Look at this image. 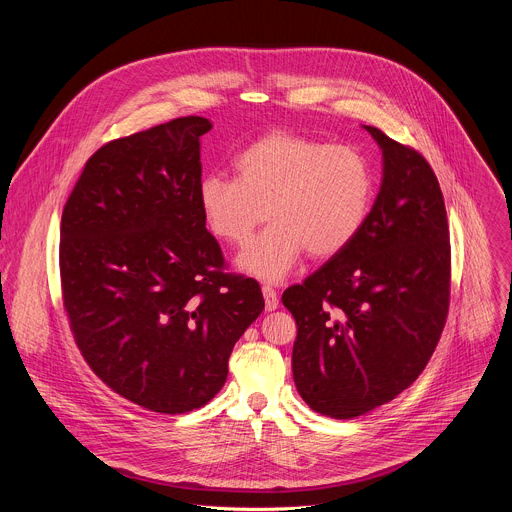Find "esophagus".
<instances>
[{"instance_id": "esophagus-1", "label": "esophagus", "mask_w": 512, "mask_h": 512, "mask_svg": "<svg viewBox=\"0 0 512 512\" xmlns=\"http://www.w3.org/2000/svg\"><path fill=\"white\" fill-rule=\"evenodd\" d=\"M263 298H265V310L273 312L279 306V298H277V291L271 285H263Z\"/></svg>"}]
</instances>
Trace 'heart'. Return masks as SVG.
<instances>
[{
  "label": "heart",
  "mask_w": 512,
  "mask_h": 512,
  "mask_svg": "<svg viewBox=\"0 0 512 512\" xmlns=\"http://www.w3.org/2000/svg\"><path fill=\"white\" fill-rule=\"evenodd\" d=\"M237 178L210 174L198 204L210 231L231 245L249 243L267 214L271 225L239 257V267L277 281L304 251L342 253L362 231L375 202L371 162L350 145L273 131L235 158Z\"/></svg>",
  "instance_id": "1"
}]
</instances>
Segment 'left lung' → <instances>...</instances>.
Listing matches in <instances>:
<instances>
[{"label": "left lung", "mask_w": 512, "mask_h": 512, "mask_svg": "<svg viewBox=\"0 0 512 512\" xmlns=\"http://www.w3.org/2000/svg\"><path fill=\"white\" fill-rule=\"evenodd\" d=\"M383 150V182L358 237L283 291L298 338L302 399L334 419L393 401L425 369L450 308V229L427 160L364 125Z\"/></svg>", "instance_id": "1"}]
</instances>
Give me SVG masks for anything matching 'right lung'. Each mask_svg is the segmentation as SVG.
<instances>
[{
  "label": "right lung",
  "instance_id": "add662e5",
  "mask_svg": "<svg viewBox=\"0 0 512 512\" xmlns=\"http://www.w3.org/2000/svg\"><path fill=\"white\" fill-rule=\"evenodd\" d=\"M210 127L190 115L105 143L62 210L72 336L109 389L156 413L221 391L235 342L265 308L255 279L223 271L206 231L198 184Z\"/></svg>",
  "mask_w": 512,
  "mask_h": 512
}]
</instances>
